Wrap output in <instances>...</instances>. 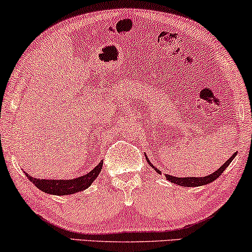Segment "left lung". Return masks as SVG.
I'll return each instance as SVG.
<instances>
[{"instance_id": "obj_1", "label": "left lung", "mask_w": 252, "mask_h": 252, "mask_svg": "<svg viewBox=\"0 0 252 252\" xmlns=\"http://www.w3.org/2000/svg\"><path fill=\"white\" fill-rule=\"evenodd\" d=\"M236 154H233V156L229 158L228 160H226L225 163H223L221 166H220L218 170H217L216 172H213L212 174H209V175H205V177H188V178H178V177H173V175H168V174H165V177H166V179L170 182H172V184H175V185H179V186H182V187H199V186H204V185H209L211 184V182H213L215 180H217L220 175H221V173L223 171L226 170V167H228V165L230 164V161H232L234 158H235ZM146 158H147V161L148 164L150 165L151 167L154 168L155 171L157 172L158 174H161V172L159 170H157L156 166H154L153 164H151V161L148 159L147 155H146Z\"/></svg>"}]
</instances>
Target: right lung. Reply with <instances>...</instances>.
<instances>
[{
  "label": "right lung",
  "mask_w": 252,
  "mask_h": 252,
  "mask_svg": "<svg viewBox=\"0 0 252 252\" xmlns=\"http://www.w3.org/2000/svg\"><path fill=\"white\" fill-rule=\"evenodd\" d=\"M103 161L101 160L96 166L93 168L91 172H88L87 174L81 175V177L74 178V179H39L35 177H31L27 173L26 177L30 179V181H32L34 186L37 189H40L41 191L47 192L50 195H57V196H64V195H72L75 192L82 191L85 189H87L89 186H92L93 182L95 181V179L97 178L99 172L102 170Z\"/></svg>",
  "instance_id": "right-lung-1"
}]
</instances>
